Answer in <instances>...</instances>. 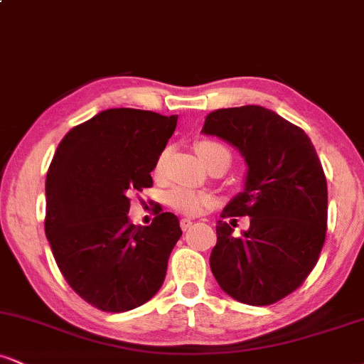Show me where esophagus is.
I'll return each instance as SVG.
<instances>
[{
  "label": "esophagus",
  "instance_id": "obj_1",
  "mask_svg": "<svg viewBox=\"0 0 364 364\" xmlns=\"http://www.w3.org/2000/svg\"><path fill=\"white\" fill-rule=\"evenodd\" d=\"M191 224H193V223H191L190 219H181V220H179V225H181L183 231H188V229L191 228Z\"/></svg>",
  "mask_w": 364,
  "mask_h": 364
}]
</instances>
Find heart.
<instances>
[{"instance_id": "b5f03b06", "label": "heart", "mask_w": 364, "mask_h": 364, "mask_svg": "<svg viewBox=\"0 0 364 364\" xmlns=\"http://www.w3.org/2000/svg\"><path fill=\"white\" fill-rule=\"evenodd\" d=\"M196 152H198L200 157L205 161V164H210V162L217 157H225L228 161L231 159L229 150L225 149L224 145L212 140L198 141V144H196ZM168 154V150H164V152L159 156L156 162V174H161L162 169H164ZM166 203H168L173 210L179 212V214L198 215L214 205V195L208 193L205 190H195V188L190 186L176 185L166 193Z\"/></svg>"}]
</instances>
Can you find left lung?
<instances>
[{
  "label": "left lung",
  "mask_w": 364,
  "mask_h": 364,
  "mask_svg": "<svg viewBox=\"0 0 364 364\" xmlns=\"http://www.w3.org/2000/svg\"><path fill=\"white\" fill-rule=\"evenodd\" d=\"M203 133L243 154L248 174L215 225L214 277L231 298L267 306L289 296L318 262L327 232V178L306 133L262 106L212 111ZM236 216L250 229L232 236Z\"/></svg>",
  "instance_id": "obj_1"
}]
</instances>
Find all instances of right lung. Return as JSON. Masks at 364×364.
<instances>
[{
	"label": "right lung",
	"mask_w": 364,
	"mask_h": 364,
	"mask_svg": "<svg viewBox=\"0 0 364 364\" xmlns=\"http://www.w3.org/2000/svg\"><path fill=\"white\" fill-rule=\"evenodd\" d=\"M178 116L116 107L70 129L46 178L44 229L70 287L97 310L147 303L164 282L181 237L178 217L159 207L150 225L129 224V195L152 173Z\"/></svg>",
	"instance_id": "right-lung-1"
}]
</instances>
